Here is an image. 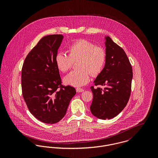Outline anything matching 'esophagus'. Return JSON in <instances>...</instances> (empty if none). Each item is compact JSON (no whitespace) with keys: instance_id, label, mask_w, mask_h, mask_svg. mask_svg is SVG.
Wrapping results in <instances>:
<instances>
[{"instance_id":"obj_1","label":"esophagus","mask_w":158,"mask_h":158,"mask_svg":"<svg viewBox=\"0 0 158 158\" xmlns=\"http://www.w3.org/2000/svg\"><path fill=\"white\" fill-rule=\"evenodd\" d=\"M76 90L77 92H82L84 91V89H82V88H78L76 89Z\"/></svg>"}]
</instances>
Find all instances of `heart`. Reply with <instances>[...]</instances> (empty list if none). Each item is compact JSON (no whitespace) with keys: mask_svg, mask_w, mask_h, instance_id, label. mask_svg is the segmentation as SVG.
<instances>
[{"mask_svg":"<svg viewBox=\"0 0 158 158\" xmlns=\"http://www.w3.org/2000/svg\"><path fill=\"white\" fill-rule=\"evenodd\" d=\"M68 55L58 53L55 62L57 69L65 73L72 67L73 63L78 61L75 70L70 72L64 78V82L75 87L82 86L90 81L92 76L98 75L103 70L106 62V53L105 49L95 45L88 40L80 39L69 45Z\"/></svg>","mask_w":158,"mask_h":158,"instance_id":"heart-1","label":"heart"}]
</instances>
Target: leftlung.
<instances>
[{"mask_svg": "<svg viewBox=\"0 0 158 158\" xmlns=\"http://www.w3.org/2000/svg\"><path fill=\"white\" fill-rule=\"evenodd\" d=\"M106 62L94 81L91 113L100 119H111L126 106L131 91L133 69L123 50L110 37L106 38ZM100 86H105L102 89Z\"/></svg>", "mask_w": 158, "mask_h": 158, "instance_id": "1", "label": "left lung"}]
</instances>
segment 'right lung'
Segmentation results:
<instances>
[{
  "label": "right lung",
  "mask_w": 158,
  "mask_h": 158,
  "mask_svg": "<svg viewBox=\"0 0 158 158\" xmlns=\"http://www.w3.org/2000/svg\"><path fill=\"white\" fill-rule=\"evenodd\" d=\"M62 35L43 37L26 56L21 73L22 93L31 114L48 124L58 122L65 115L76 90L62 85L55 58Z\"/></svg>",
  "instance_id": "add662e5"
}]
</instances>
